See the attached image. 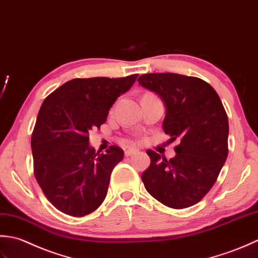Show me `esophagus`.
I'll use <instances>...</instances> for the list:
<instances>
[{"mask_svg":"<svg viewBox=\"0 0 258 258\" xmlns=\"http://www.w3.org/2000/svg\"><path fill=\"white\" fill-rule=\"evenodd\" d=\"M137 152H138V150L137 149H127L124 151V156L125 157H130V156H133V155H136Z\"/></svg>","mask_w":258,"mask_h":258,"instance_id":"obj_1","label":"esophagus"}]
</instances>
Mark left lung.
<instances>
[{"label":"left lung","instance_id":"left-lung-1","mask_svg":"<svg viewBox=\"0 0 258 258\" xmlns=\"http://www.w3.org/2000/svg\"><path fill=\"white\" fill-rule=\"evenodd\" d=\"M138 82L162 99V128L170 141H179L169 160L147 150L151 161L141 176L145 188L167 207H190L212 189L227 158V113L214 88L199 78L146 73Z\"/></svg>","mask_w":258,"mask_h":258}]
</instances>
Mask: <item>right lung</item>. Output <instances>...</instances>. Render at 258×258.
<instances>
[{
  "label": "right lung",
  "instance_id": "add662e5",
  "mask_svg": "<svg viewBox=\"0 0 258 258\" xmlns=\"http://www.w3.org/2000/svg\"><path fill=\"white\" fill-rule=\"evenodd\" d=\"M137 77L77 78L42 103L31 138L34 176L60 212L86 216L106 198L110 176L123 159V150L111 146L107 154L96 152L89 145V131L106 122L110 108Z\"/></svg>",
  "mask_w": 258,
  "mask_h": 258
}]
</instances>
